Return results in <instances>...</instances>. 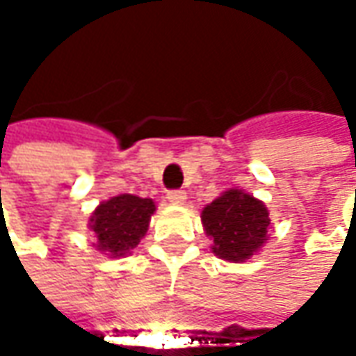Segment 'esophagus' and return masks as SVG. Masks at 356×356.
I'll list each match as a JSON object with an SVG mask.
<instances>
[{
    "label": "esophagus",
    "mask_w": 356,
    "mask_h": 356,
    "mask_svg": "<svg viewBox=\"0 0 356 356\" xmlns=\"http://www.w3.org/2000/svg\"><path fill=\"white\" fill-rule=\"evenodd\" d=\"M166 198H168V202H172V204H184L186 192L184 190H170V192L166 194Z\"/></svg>",
    "instance_id": "34e87169"
}]
</instances>
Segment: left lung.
Segmentation results:
<instances>
[{
	"instance_id": "1",
	"label": "left lung",
	"mask_w": 356,
	"mask_h": 356,
	"mask_svg": "<svg viewBox=\"0 0 356 356\" xmlns=\"http://www.w3.org/2000/svg\"><path fill=\"white\" fill-rule=\"evenodd\" d=\"M202 224L212 238V250L227 261H243L257 252L267 236L266 206L241 190H227L204 208Z\"/></svg>"
}]
</instances>
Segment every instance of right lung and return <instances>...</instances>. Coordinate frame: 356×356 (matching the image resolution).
<instances>
[{
  "instance_id": "right-lung-1",
  "label": "right lung",
  "mask_w": 356,
  "mask_h": 356,
  "mask_svg": "<svg viewBox=\"0 0 356 356\" xmlns=\"http://www.w3.org/2000/svg\"><path fill=\"white\" fill-rule=\"evenodd\" d=\"M154 210L152 200L132 194H120L103 202L90 216L97 248L113 257L130 253L144 238Z\"/></svg>"
}]
</instances>
